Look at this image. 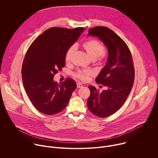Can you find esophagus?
Instances as JSON below:
<instances>
[{"instance_id":"obj_1","label":"esophagus","mask_w":158,"mask_h":158,"mask_svg":"<svg viewBox=\"0 0 158 158\" xmlns=\"http://www.w3.org/2000/svg\"><path fill=\"white\" fill-rule=\"evenodd\" d=\"M77 88L82 87V84H81V83H79V82L77 83Z\"/></svg>"}]
</instances>
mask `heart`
<instances>
[{
  "label": "heart",
  "instance_id": "1",
  "mask_svg": "<svg viewBox=\"0 0 158 158\" xmlns=\"http://www.w3.org/2000/svg\"><path fill=\"white\" fill-rule=\"evenodd\" d=\"M82 48L89 57L97 63L102 64L106 60V56L104 52L105 48L100 41L96 39L87 40L82 44ZM75 50V46H71L67 49L65 55V60L67 63L71 62ZM94 74V71L91 69L78 70L74 74V76L82 81H87Z\"/></svg>",
  "mask_w": 158,
  "mask_h": 158
}]
</instances>
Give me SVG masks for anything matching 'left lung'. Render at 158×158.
Masks as SVG:
<instances>
[{
  "label": "left lung",
  "mask_w": 158,
  "mask_h": 158,
  "mask_svg": "<svg viewBox=\"0 0 158 158\" xmlns=\"http://www.w3.org/2000/svg\"><path fill=\"white\" fill-rule=\"evenodd\" d=\"M88 35L99 37L108 50L106 65L96 79L107 89L100 93L95 87L89 86L91 94L87 102L93 114L106 118L122 107L131 91L135 74L133 60L126 42L109 28L93 27Z\"/></svg>",
  "instance_id": "left-lung-1"
}]
</instances>
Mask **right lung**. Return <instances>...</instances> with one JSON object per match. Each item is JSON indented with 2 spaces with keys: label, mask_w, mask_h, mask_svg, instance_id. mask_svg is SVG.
I'll list each match as a JSON object with an SVG mask.
<instances>
[{
  "label": "right lung",
  "mask_w": 158,
  "mask_h": 158,
  "mask_svg": "<svg viewBox=\"0 0 158 158\" xmlns=\"http://www.w3.org/2000/svg\"><path fill=\"white\" fill-rule=\"evenodd\" d=\"M84 27H51L29 46L22 67L24 89L34 106L46 115H54L68 104L76 82L67 78L57 84L54 76L65 66V53L78 39Z\"/></svg>",
  "instance_id": "right-lung-1"
}]
</instances>
